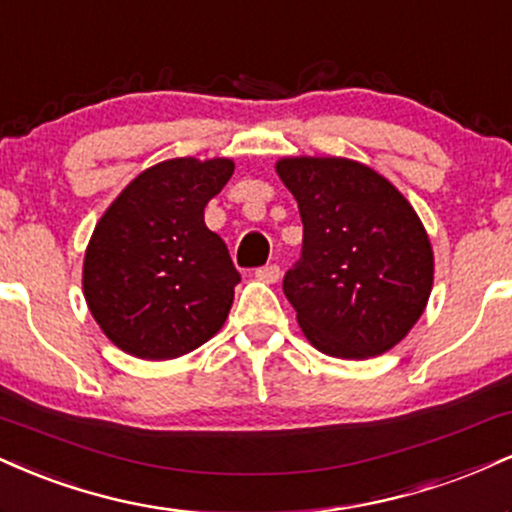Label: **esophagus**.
<instances>
[{"mask_svg":"<svg viewBox=\"0 0 512 512\" xmlns=\"http://www.w3.org/2000/svg\"><path fill=\"white\" fill-rule=\"evenodd\" d=\"M280 275H282V270H280V266H275V263L273 266H263L256 270V278L263 282H278Z\"/></svg>","mask_w":512,"mask_h":512,"instance_id":"1","label":"esophagus"}]
</instances>
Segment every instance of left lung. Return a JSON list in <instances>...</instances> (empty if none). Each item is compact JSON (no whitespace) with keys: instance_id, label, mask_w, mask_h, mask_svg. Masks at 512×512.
I'll list each match as a JSON object with an SVG mask.
<instances>
[{"instance_id":"1","label":"left lung","mask_w":512,"mask_h":512,"mask_svg":"<svg viewBox=\"0 0 512 512\" xmlns=\"http://www.w3.org/2000/svg\"><path fill=\"white\" fill-rule=\"evenodd\" d=\"M297 198L302 258L282 290L306 340L340 359L388 352L410 333L434 285V251L405 196L347 158H282Z\"/></svg>"}]
</instances>
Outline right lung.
<instances>
[{
	"label": "right lung",
	"instance_id": "1",
	"mask_svg": "<svg viewBox=\"0 0 512 512\" xmlns=\"http://www.w3.org/2000/svg\"><path fill=\"white\" fill-rule=\"evenodd\" d=\"M232 172L227 158L165 160L138 174L95 225L83 294L119 350L160 362L222 328L242 278L203 210Z\"/></svg>",
	"mask_w": 512,
	"mask_h": 512
}]
</instances>
